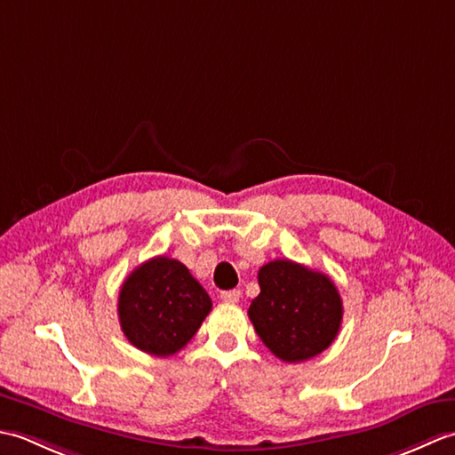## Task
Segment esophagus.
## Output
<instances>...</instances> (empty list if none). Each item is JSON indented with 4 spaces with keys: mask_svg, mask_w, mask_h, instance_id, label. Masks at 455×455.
<instances>
[{
    "mask_svg": "<svg viewBox=\"0 0 455 455\" xmlns=\"http://www.w3.org/2000/svg\"><path fill=\"white\" fill-rule=\"evenodd\" d=\"M220 299H222V301H228V303H236L240 299V289H228V291H222Z\"/></svg>",
    "mask_w": 455,
    "mask_h": 455,
    "instance_id": "1",
    "label": "esophagus"
}]
</instances>
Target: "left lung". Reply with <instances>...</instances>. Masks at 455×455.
Instances as JSON below:
<instances>
[{
	"label": "left lung",
	"instance_id": "obj_1",
	"mask_svg": "<svg viewBox=\"0 0 455 455\" xmlns=\"http://www.w3.org/2000/svg\"><path fill=\"white\" fill-rule=\"evenodd\" d=\"M258 283L248 316L279 360H311L334 342L344 308L331 277L291 259H274L259 267Z\"/></svg>",
	"mask_w": 455,
	"mask_h": 455
}]
</instances>
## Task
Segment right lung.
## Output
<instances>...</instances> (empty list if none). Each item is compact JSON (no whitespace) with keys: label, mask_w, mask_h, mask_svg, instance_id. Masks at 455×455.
<instances>
[{"label":"right lung","mask_w":455,"mask_h":455,"mask_svg":"<svg viewBox=\"0 0 455 455\" xmlns=\"http://www.w3.org/2000/svg\"><path fill=\"white\" fill-rule=\"evenodd\" d=\"M211 297L178 259L156 256L124 279L119 323L127 340L150 355L180 352L211 311Z\"/></svg>","instance_id":"right-lung-1"}]
</instances>
